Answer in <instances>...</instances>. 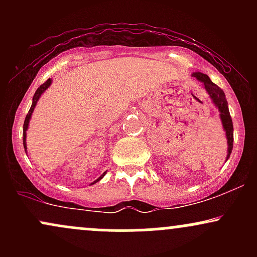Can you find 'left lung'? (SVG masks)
<instances>
[{
  "mask_svg": "<svg viewBox=\"0 0 257 257\" xmlns=\"http://www.w3.org/2000/svg\"><path fill=\"white\" fill-rule=\"evenodd\" d=\"M193 77H196L199 82H202L203 85H204L205 90L208 91L209 96L213 100L214 105L219 108L220 111V118L221 122H222V126L226 132V138H227V144H228V152H227V158L228 159L229 156H231L232 149H233V123L231 114H229L228 111V105H227L226 95L223 93V90L221 89L220 87H217L216 84L211 82V79L208 77V76L204 75L202 72H193Z\"/></svg>",
  "mask_w": 257,
  "mask_h": 257,
  "instance_id": "1",
  "label": "left lung"
}]
</instances>
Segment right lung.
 Here are the masks:
<instances>
[{
    "instance_id": "right-lung-1",
    "label": "right lung",
    "mask_w": 257,
    "mask_h": 257,
    "mask_svg": "<svg viewBox=\"0 0 257 257\" xmlns=\"http://www.w3.org/2000/svg\"><path fill=\"white\" fill-rule=\"evenodd\" d=\"M51 84H52V79H51V78H49V79H47V81L44 82L43 84H41V85H40V88H37L36 93L34 94V98H32V105H31L30 110H29V113L26 114V117H25V120H24V126H23V144H24V149H25V151H26V131H28V128H29V122H30L31 114H32V112H34V108H35V106H36L37 101H38V99H40V96L42 95V93H43V91L46 90L47 88H48L49 85H51ZM105 173H106V172H105ZM105 173L102 174V175L100 176L99 179H96L95 181L93 182V184H95V182H98L99 180H101L102 178H104ZM93 184H91V185H93Z\"/></svg>"
}]
</instances>
